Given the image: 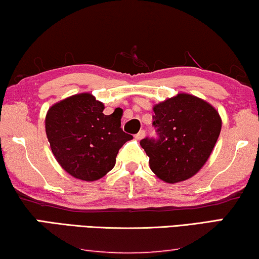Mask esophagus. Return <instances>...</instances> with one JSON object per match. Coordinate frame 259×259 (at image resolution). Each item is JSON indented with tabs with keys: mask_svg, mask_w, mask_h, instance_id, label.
<instances>
[{
	"mask_svg": "<svg viewBox=\"0 0 259 259\" xmlns=\"http://www.w3.org/2000/svg\"><path fill=\"white\" fill-rule=\"evenodd\" d=\"M145 135H146V132H145V131H143V130H140L137 134H135V139H138V140H141V139L145 138Z\"/></svg>",
	"mask_w": 259,
	"mask_h": 259,
	"instance_id": "esophagus-1",
	"label": "esophagus"
}]
</instances>
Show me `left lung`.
<instances>
[{
    "label": "left lung",
    "instance_id": "1",
    "mask_svg": "<svg viewBox=\"0 0 259 259\" xmlns=\"http://www.w3.org/2000/svg\"><path fill=\"white\" fill-rule=\"evenodd\" d=\"M157 138L140 141L153 172L165 183L186 181L200 170L221 132V118L209 103L178 94L154 106Z\"/></svg>",
    "mask_w": 259,
    "mask_h": 259
}]
</instances>
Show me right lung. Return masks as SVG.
Wrapping results in <instances>:
<instances>
[{
	"label": "right lung",
	"instance_id": "add662e5",
	"mask_svg": "<svg viewBox=\"0 0 259 259\" xmlns=\"http://www.w3.org/2000/svg\"><path fill=\"white\" fill-rule=\"evenodd\" d=\"M104 104L84 93L50 107L46 135L55 160L71 176L93 182L113 169L116 157L131 134L121 128V116L103 113Z\"/></svg>",
	"mask_w": 259,
	"mask_h": 259
}]
</instances>
